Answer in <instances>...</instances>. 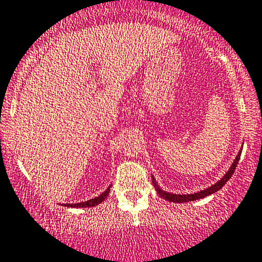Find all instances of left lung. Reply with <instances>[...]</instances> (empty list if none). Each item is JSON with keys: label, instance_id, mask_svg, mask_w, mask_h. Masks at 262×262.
I'll return each mask as SVG.
<instances>
[{"label": "left lung", "instance_id": "left-lung-1", "mask_svg": "<svg viewBox=\"0 0 262 262\" xmlns=\"http://www.w3.org/2000/svg\"><path fill=\"white\" fill-rule=\"evenodd\" d=\"M240 155H241V150L238 151V154L236 155V158H235L234 163L231 164V166H230L229 170L226 171V174L224 175L223 178H221L219 182L215 183L214 185L209 186V188L204 189V190L198 191V192H194V194H186V195L173 194V192L164 191L163 189H160L159 186H158L157 182H155V179L153 178V184H154V186H155V190H157L158 194H159L162 198H164V199L169 200V201H173V203H188V201H194V200L201 199V198L209 196V195L214 194V192H216L217 190H220V189L223 188L224 185H225L226 182H228L230 178L232 177V174H234L235 169H236V165H237L238 160H240Z\"/></svg>", "mask_w": 262, "mask_h": 262}]
</instances>
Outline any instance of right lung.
<instances>
[{
	"instance_id": "right-lung-1",
	"label": "right lung",
	"mask_w": 262,
	"mask_h": 262,
	"mask_svg": "<svg viewBox=\"0 0 262 262\" xmlns=\"http://www.w3.org/2000/svg\"><path fill=\"white\" fill-rule=\"evenodd\" d=\"M111 191V185L108 186V189L104 192L99 195V196L94 198V199L87 200V201H83V203H77V204H64V206H70V208H92V206H96L98 204L102 203L103 200H105L107 195Z\"/></svg>"
}]
</instances>
